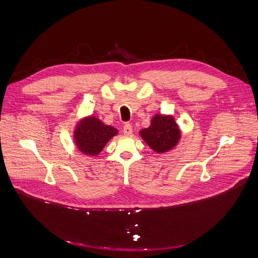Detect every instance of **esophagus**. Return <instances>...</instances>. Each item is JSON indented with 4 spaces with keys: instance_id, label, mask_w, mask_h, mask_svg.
Wrapping results in <instances>:
<instances>
[{
    "instance_id": "1",
    "label": "esophagus",
    "mask_w": 258,
    "mask_h": 258,
    "mask_svg": "<svg viewBox=\"0 0 258 258\" xmlns=\"http://www.w3.org/2000/svg\"><path fill=\"white\" fill-rule=\"evenodd\" d=\"M122 132H123L124 136H131V135H132V127H131V124H130V123H124Z\"/></svg>"
}]
</instances>
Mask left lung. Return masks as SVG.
I'll list each match as a JSON object with an SVG mask.
<instances>
[{
	"label": "left lung",
	"mask_w": 258,
	"mask_h": 258,
	"mask_svg": "<svg viewBox=\"0 0 258 258\" xmlns=\"http://www.w3.org/2000/svg\"><path fill=\"white\" fill-rule=\"evenodd\" d=\"M141 137L155 152L166 153L173 148L181 137L177 124L172 116L156 115L151 126L141 130Z\"/></svg>",
	"instance_id": "1"
}]
</instances>
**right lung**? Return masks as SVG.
I'll return each mask as SVG.
<instances>
[{
	"label": "right lung",
	"mask_w": 258,
	"mask_h": 258,
	"mask_svg": "<svg viewBox=\"0 0 258 258\" xmlns=\"http://www.w3.org/2000/svg\"><path fill=\"white\" fill-rule=\"evenodd\" d=\"M115 135H117V129L114 127L106 126L96 117H86L77 124L74 139L82 153L96 156Z\"/></svg>",
	"instance_id": "1"
}]
</instances>
